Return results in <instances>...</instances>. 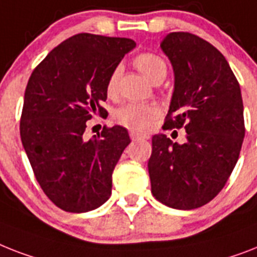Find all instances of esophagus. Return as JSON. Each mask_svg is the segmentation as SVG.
<instances>
[{
	"label": "esophagus",
	"instance_id": "1",
	"mask_svg": "<svg viewBox=\"0 0 257 257\" xmlns=\"http://www.w3.org/2000/svg\"><path fill=\"white\" fill-rule=\"evenodd\" d=\"M129 136H131V139H132L133 141H137V140H148V139H149V135H143V133L133 132V131L129 133Z\"/></svg>",
	"mask_w": 257,
	"mask_h": 257
}]
</instances>
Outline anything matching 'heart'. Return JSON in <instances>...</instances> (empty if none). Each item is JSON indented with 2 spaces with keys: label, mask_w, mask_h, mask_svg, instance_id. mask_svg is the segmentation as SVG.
<instances>
[{
  "label": "heart",
  "mask_w": 257,
  "mask_h": 257,
  "mask_svg": "<svg viewBox=\"0 0 257 257\" xmlns=\"http://www.w3.org/2000/svg\"><path fill=\"white\" fill-rule=\"evenodd\" d=\"M135 67L153 84L161 83L168 74V64L162 56L154 53H141L133 59ZM120 67H116L108 76L105 91L108 97L117 95ZM160 116V110L153 104L129 103L114 112V121L133 132H144L154 124Z\"/></svg>",
  "instance_id": "b5f03b06"
}]
</instances>
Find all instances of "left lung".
Wrapping results in <instances>:
<instances>
[{
    "instance_id": "obj_1",
    "label": "left lung",
    "mask_w": 257,
    "mask_h": 257,
    "mask_svg": "<svg viewBox=\"0 0 257 257\" xmlns=\"http://www.w3.org/2000/svg\"><path fill=\"white\" fill-rule=\"evenodd\" d=\"M161 49L174 71L162 128H185L186 141L153 136L152 194L169 207L193 210L218 195L237 162L245 133L240 85L222 53L197 35L170 33Z\"/></svg>"
}]
</instances>
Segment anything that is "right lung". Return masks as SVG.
Here are the masks:
<instances>
[{
	"label": "right lung",
	"instance_id": "add662e5",
	"mask_svg": "<svg viewBox=\"0 0 257 257\" xmlns=\"http://www.w3.org/2000/svg\"><path fill=\"white\" fill-rule=\"evenodd\" d=\"M135 47L128 38L76 34L51 50L27 81L22 145L43 193L64 211H91L110 197L128 131L104 126L87 140L85 122L107 114L101 103L108 76Z\"/></svg>",
	"mask_w": 257,
	"mask_h": 257
}]
</instances>
